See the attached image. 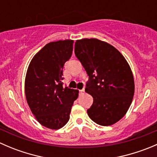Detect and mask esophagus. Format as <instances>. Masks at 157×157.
Wrapping results in <instances>:
<instances>
[{"mask_svg":"<svg viewBox=\"0 0 157 157\" xmlns=\"http://www.w3.org/2000/svg\"><path fill=\"white\" fill-rule=\"evenodd\" d=\"M80 93H81V94H84V93H85V89H84V88L82 89V90H80Z\"/></svg>","mask_w":157,"mask_h":157,"instance_id":"34e87169","label":"esophagus"}]
</instances>
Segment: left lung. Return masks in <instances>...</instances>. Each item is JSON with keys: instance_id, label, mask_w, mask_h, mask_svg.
I'll use <instances>...</instances> for the list:
<instances>
[{"instance_id": "1", "label": "left lung", "mask_w": 157, "mask_h": 157, "mask_svg": "<svg viewBox=\"0 0 157 157\" xmlns=\"http://www.w3.org/2000/svg\"><path fill=\"white\" fill-rule=\"evenodd\" d=\"M74 53L89 76L85 91L93 98L89 117L99 125L115 124L128 112L134 96L129 64L115 47L96 39L77 40Z\"/></svg>"}]
</instances>
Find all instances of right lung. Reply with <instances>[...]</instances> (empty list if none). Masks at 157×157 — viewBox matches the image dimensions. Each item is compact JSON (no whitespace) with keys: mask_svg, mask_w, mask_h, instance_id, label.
<instances>
[{"mask_svg":"<svg viewBox=\"0 0 157 157\" xmlns=\"http://www.w3.org/2000/svg\"><path fill=\"white\" fill-rule=\"evenodd\" d=\"M73 40L45 45L32 59L25 80L26 100L42 125L59 129L69 121L71 107L78 90L63 86V68L71 58Z\"/></svg>","mask_w":157,"mask_h":157,"instance_id":"1","label":"right lung"}]
</instances>
